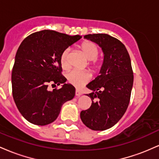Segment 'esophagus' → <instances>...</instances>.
Here are the masks:
<instances>
[{"label":"esophagus","instance_id":"obj_1","mask_svg":"<svg viewBox=\"0 0 159 159\" xmlns=\"http://www.w3.org/2000/svg\"><path fill=\"white\" fill-rule=\"evenodd\" d=\"M81 94H82V93H81V91H79L78 90H75V96H80Z\"/></svg>","mask_w":159,"mask_h":159}]
</instances>
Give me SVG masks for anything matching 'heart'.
I'll list each match as a JSON object with an SVG mask.
<instances>
[{
	"label": "heart",
	"instance_id": "obj_1",
	"mask_svg": "<svg viewBox=\"0 0 159 159\" xmlns=\"http://www.w3.org/2000/svg\"><path fill=\"white\" fill-rule=\"evenodd\" d=\"M80 50L84 57L89 62V67L92 71H96L101 67L102 62L97 60L98 54V48L96 45L90 42L85 41L79 45ZM69 49L66 48L62 52L61 55V65L62 68L66 69L69 66L68 57ZM67 80L71 84L76 87H81L86 84L90 80V74L85 71L72 70L69 72L66 75Z\"/></svg>",
	"mask_w": 159,
	"mask_h": 159
}]
</instances>
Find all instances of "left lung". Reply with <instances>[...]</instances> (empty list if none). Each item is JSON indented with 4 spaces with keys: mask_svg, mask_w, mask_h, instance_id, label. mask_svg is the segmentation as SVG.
Returning a JSON list of instances; mask_svg holds the SVG:
<instances>
[{
    "mask_svg": "<svg viewBox=\"0 0 159 159\" xmlns=\"http://www.w3.org/2000/svg\"><path fill=\"white\" fill-rule=\"evenodd\" d=\"M84 39L96 43L102 50L104 59L98 75L87 87L92 100L90 107L82 111L81 119L94 131L111 128L121 119L129 106L134 76L130 57L120 40L108 34H88Z\"/></svg>",
    "mask_w": 159,
    "mask_h": 159,
    "instance_id": "left-lung-1",
    "label": "left lung"
}]
</instances>
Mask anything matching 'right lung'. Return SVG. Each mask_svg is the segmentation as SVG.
Returning a JSON list of instances; mask_svg holds the SVG:
<instances>
[{
    "mask_svg": "<svg viewBox=\"0 0 159 159\" xmlns=\"http://www.w3.org/2000/svg\"><path fill=\"white\" fill-rule=\"evenodd\" d=\"M81 36L44 30L29 35L16 52L12 72V96L19 112L34 125L54 122L75 88L61 75V55ZM49 83L61 87L49 90Z\"/></svg>",
    "mask_w": 159,
    "mask_h": 159,
    "instance_id": "1",
    "label": "right lung"
}]
</instances>
